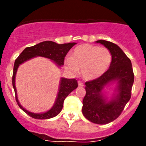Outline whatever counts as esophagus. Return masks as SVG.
Here are the masks:
<instances>
[{
	"mask_svg": "<svg viewBox=\"0 0 146 146\" xmlns=\"http://www.w3.org/2000/svg\"><path fill=\"white\" fill-rule=\"evenodd\" d=\"M78 86H79L80 87H82V86H84V84H83L81 81H78Z\"/></svg>",
	"mask_w": 146,
	"mask_h": 146,
	"instance_id": "esophagus-1",
	"label": "esophagus"
}]
</instances>
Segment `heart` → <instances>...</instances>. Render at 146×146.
Segmentation results:
<instances>
[{"label":"heart","instance_id":"1","mask_svg":"<svg viewBox=\"0 0 146 146\" xmlns=\"http://www.w3.org/2000/svg\"><path fill=\"white\" fill-rule=\"evenodd\" d=\"M112 63V54L106 47L85 44L76 47L71 58H66L65 66L72 73L80 69L81 74L87 80H94L102 77L108 70Z\"/></svg>","mask_w":146,"mask_h":146}]
</instances>
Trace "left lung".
Segmentation results:
<instances>
[{
  "mask_svg": "<svg viewBox=\"0 0 146 146\" xmlns=\"http://www.w3.org/2000/svg\"><path fill=\"white\" fill-rule=\"evenodd\" d=\"M110 51L111 65L102 77L86 82V94L82 101V114L88 121L97 124H107L116 119L131 98L134 73L130 59L118 45L105 40H98ZM115 82L117 87L111 99L108 100L103 91Z\"/></svg>",
  "mask_w": 146,
  "mask_h": 146,
  "instance_id": "left-lung-1",
  "label": "left lung"
}]
</instances>
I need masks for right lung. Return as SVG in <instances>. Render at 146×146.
<instances>
[{"mask_svg": "<svg viewBox=\"0 0 146 146\" xmlns=\"http://www.w3.org/2000/svg\"><path fill=\"white\" fill-rule=\"evenodd\" d=\"M75 44V42L59 44L52 41H45V42H40L39 44H37L32 47H26L19 55V57L15 60L12 76V86L15 92V98L19 107L28 115L36 119H49L58 115L63 108L64 102L66 97L72 91H74V89L77 88L78 84L75 79H67L61 77L59 84L58 92L53 106L45 113H32L23 108L18 100L16 86H15V77H16L18 67L20 66V64L25 63L30 59L40 56V57L50 59V60L55 63L57 66L60 68L64 65V58L66 55L67 52Z\"/></svg>", "mask_w": 146, "mask_h": 146, "instance_id": "right-lung-1", "label": "right lung"}]
</instances>
